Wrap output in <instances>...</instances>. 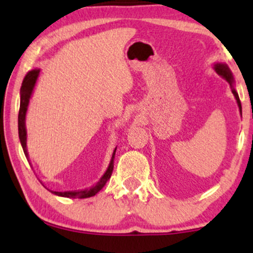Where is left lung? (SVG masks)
I'll return each mask as SVG.
<instances>
[{"label": "left lung", "instance_id": "1", "mask_svg": "<svg viewBox=\"0 0 253 253\" xmlns=\"http://www.w3.org/2000/svg\"><path fill=\"white\" fill-rule=\"evenodd\" d=\"M214 70L216 71V74L219 75V76H221L222 78H225V80L228 82L229 85H231L232 92H233L234 97H236L238 107H239L240 115H242V103H240V100H239V96H238L237 90L234 89V77H233V75H232L231 70H229L227 64H225V63H215V64H214Z\"/></svg>", "mask_w": 253, "mask_h": 253}]
</instances>
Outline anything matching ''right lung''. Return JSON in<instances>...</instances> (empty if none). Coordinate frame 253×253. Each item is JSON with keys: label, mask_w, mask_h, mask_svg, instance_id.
Returning a JSON list of instances; mask_svg holds the SVG:
<instances>
[{"label": "right lung", "mask_w": 253, "mask_h": 253, "mask_svg": "<svg viewBox=\"0 0 253 253\" xmlns=\"http://www.w3.org/2000/svg\"><path fill=\"white\" fill-rule=\"evenodd\" d=\"M40 69H34L27 72L24 81H22L21 89H20V110H19V138L20 143H21L22 149H24L26 158H28V151H27V130H26V114H27L28 104H30V100L33 94L34 86H36L38 77H39ZM115 147L114 152H113L112 159H110V163L107 168L106 172L103 173V176L101 177L100 181L96 184L92 185V187L88 188V189H82V190H69V191H56V190H50L48 188H46L42 182V184L46 188L47 190H50L52 194L57 196L62 197H69V199H86V197H91L100 191L104 187L107 181L110 178L113 172V168H114V157H115Z\"/></svg>", "instance_id": "1"}]
</instances>
